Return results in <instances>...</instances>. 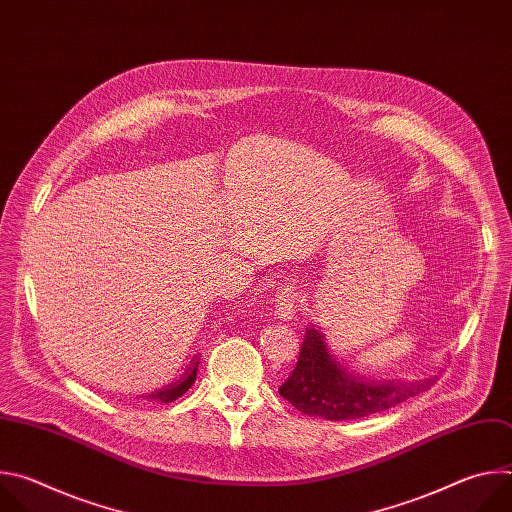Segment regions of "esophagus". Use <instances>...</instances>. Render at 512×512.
Listing matches in <instances>:
<instances>
[{"label":"esophagus","mask_w":512,"mask_h":512,"mask_svg":"<svg viewBox=\"0 0 512 512\" xmlns=\"http://www.w3.org/2000/svg\"><path fill=\"white\" fill-rule=\"evenodd\" d=\"M298 314V291L296 287L291 285H283L279 289V296H277V306H275V316L279 320H294Z\"/></svg>","instance_id":"esophagus-1"}]
</instances>
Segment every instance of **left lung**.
I'll list each match as a JSON object with an SVG mask.
<instances>
[{
  "label": "left lung",
  "mask_w": 512,
  "mask_h": 512,
  "mask_svg": "<svg viewBox=\"0 0 512 512\" xmlns=\"http://www.w3.org/2000/svg\"><path fill=\"white\" fill-rule=\"evenodd\" d=\"M435 377L417 381L369 379L348 371L328 348L320 328H306L294 373L279 387V395L298 411L330 421L360 419L391 409L423 391Z\"/></svg>",
  "instance_id": "8db88e82"
}]
</instances>
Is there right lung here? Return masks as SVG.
<instances>
[{"label": "right lung", "instance_id": "obj_1", "mask_svg": "<svg viewBox=\"0 0 512 512\" xmlns=\"http://www.w3.org/2000/svg\"><path fill=\"white\" fill-rule=\"evenodd\" d=\"M198 364H200V358L194 356L190 360V364H188V369L184 371V375L176 383H170L168 387L158 389V391L148 393V395H143V397L145 399H152V401H158V403H172V401H176L178 397H182L194 385L196 373H198Z\"/></svg>", "mask_w": 512, "mask_h": 512}]
</instances>
